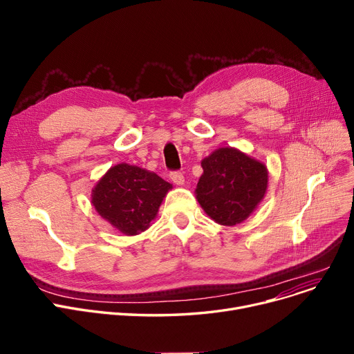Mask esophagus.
Here are the masks:
<instances>
[{
    "instance_id": "1",
    "label": "esophagus",
    "mask_w": 354,
    "mask_h": 354,
    "mask_svg": "<svg viewBox=\"0 0 354 354\" xmlns=\"http://www.w3.org/2000/svg\"><path fill=\"white\" fill-rule=\"evenodd\" d=\"M171 179L175 185H183L185 183V176L182 172H178V171H174L171 172Z\"/></svg>"
}]
</instances>
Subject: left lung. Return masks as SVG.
<instances>
[{
	"instance_id": "obj_1",
	"label": "left lung",
	"mask_w": 354,
	"mask_h": 354,
	"mask_svg": "<svg viewBox=\"0 0 354 354\" xmlns=\"http://www.w3.org/2000/svg\"><path fill=\"white\" fill-rule=\"evenodd\" d=\"M196 199L216 224L245 221L267 192V166L235 147H219L201 162Z\"/></svg>"
}]
</instances>
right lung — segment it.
<instances>
[{
	"mask_svg": "<svg viewBox=\"0 0 354 354\" xmlns=\"http://www.w3.org/2000/svg\"><path fill=\"white\" fill-rule=\"evenodd\" d=\"M169 182L139 166L119 163L103 175L91 191L99 215L124 235H138L151 225Z\"/></svg>",
	"mask_w": 354,
	"mask_h": 354,
	"instance_id": "add662e5",
	"label": "right lung"
}]
</instances>
